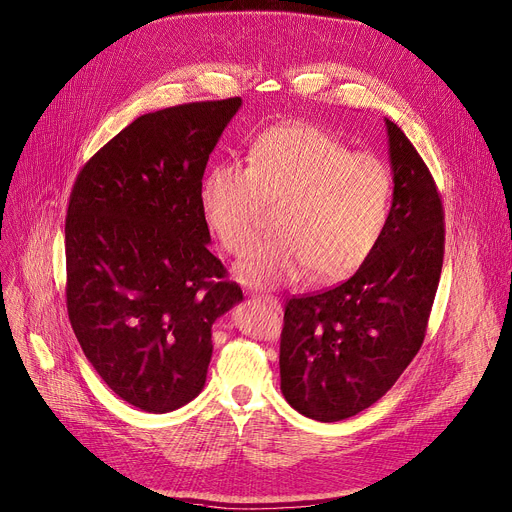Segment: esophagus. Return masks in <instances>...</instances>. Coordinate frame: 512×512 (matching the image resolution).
<instances>
[{
	"label": "esophagus",
	"mask_w": 512,
	"mask_h": 512,
	"mask_svg": "<svg viewBox=\"0 0 512 512\" xmlns=\"http://www.w3.org/2000/svg\"><path fill=\"white\" fill-rule=\"evenodd\" d=\"M259 301H263L267 307H270L272 311H276V313H282V305H280V301L278 299H274V297H270V294H265V297H259Z\"/></svg>",
	"instance_id": "1"
}]
</instances>
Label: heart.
Masks as SVG:
<instances>
[{"label": "heart", "instance_id": "heart-1", "mask_svg": "<svg viewBox=\"0 0 512 512\" xmlns=\"http://www.w3.org/2000/svg\"><path fill=\"white\" fill-rule=\"evenodd\" d=\"M392 193V172L380 157L351 153L319 126L284 124L259 134L247 168L213 166L201 180L199 205L232 255L257 240L265 207H280V236L236 265L242 284L280 288L309 274L315 284L353 276L378 247Z\"/></svg>", "mask_w": 512, "mask_h": 512}]
</instances>
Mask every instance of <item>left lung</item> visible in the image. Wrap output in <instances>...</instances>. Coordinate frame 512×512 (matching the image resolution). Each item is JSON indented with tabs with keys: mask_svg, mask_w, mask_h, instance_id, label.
<instances>
[{
	"mask_svg": "<svg viewBox=\"0 0 512 512\" xmlns=\"http://www.w3.org/2000/svg\"><path fill=\"white\" fill-rule=\"evenodd\" d=\"M392 207L378 247L346 282L292 297L280 336V388L315 421L378 402L425 338L444 261V207L425 161L386 120Z\"/></svg>",
	"mask_w": 512,
	"mask_h": 512,
	"instance_id": "left-lung-1",
	"label": "left lung"
}]
</instances>
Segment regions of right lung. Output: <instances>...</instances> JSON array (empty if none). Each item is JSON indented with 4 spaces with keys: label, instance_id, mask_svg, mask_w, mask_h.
<instances>
[{
    "label": "right lung",
    "instance_id": "1",
    "mask_svg": "<svg viewBox=\"0 0 512 512\" xmlns=\"http://www.w3.org/2000/svg\"><path fill=\"white\" fill-rule=\"evenodd\" d=\"M240 97L145 114L78 172L66 215V307L101 380L170 413L205 386L213 321L242 301L209 253L199 186Z\"/></svg>",
    "mask_w": 512,
    "mask_h": 512
}]
</instances>
